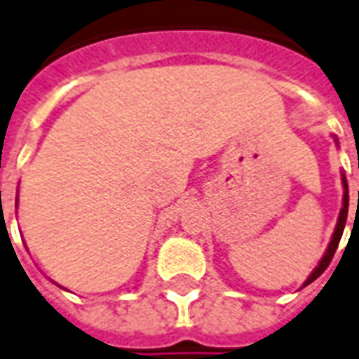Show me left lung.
<instances>
[{"label": "left lung", "instance_id": "1", "mask_svg": "<svg viewBox=\"0 0 359 359\" xmlns=\"http://www.w3.org/2000/svg\"><path fill=\"white\" fill-rule=\"evenodd\" d=\"M342 187H344V196H342V209L341 215H339V222H337L335 232H333V238L329 241V247L325 255H323V259L320 261V264L316 266V270L312 274L308 276V280L304 281V285L302 287H306L308 283H312L314 280H318L323 272H325V268L329 266V262L333 261V255H335L337 247H339V241L342 238V232H344V224H346V217H348V182H346V177L342 175ZM358 205H359V192H358Z\"/></svg>", "mask_w": 359, "mask_h": 359}]
</instances>
